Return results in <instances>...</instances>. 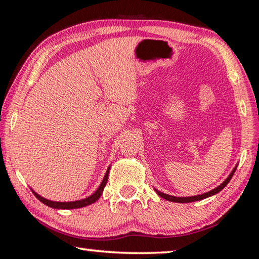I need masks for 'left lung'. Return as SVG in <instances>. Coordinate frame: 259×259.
Listing matches in <instances>:
<instances>
[{
  "mask_svg": "<svg viewBox=\"0 0 259 259\" xmlns=\"http://www.w3.org/2000/svg\"><path fill=\"white\" fill-rule=\"evenodd\" d=\"M235 169H236V166H235V168L233 169V171L231 172V175L228 176L227 179H226L225 181H224L222 185L218 186L217 188H214V189H212V190H210V192L204 193V194H202V195H197V196H192V197H176V196H171V195L164 194V193H162V192H159V190H157V189H155V190H156V193H157L160 197H163V198H165V200L171 201V202H176V203H189V202L200 201V200H203V198H206V197H209V196H212V195L219 193L220 190L225 188V186L228 184V182H230V180L232 179L233 175H234Z\"/></svg>",
  "mask_w": 259,
  "mask_h": 259,
  "instance_id": "8db88e82",
  "label": "left lung"
}]
</instances>
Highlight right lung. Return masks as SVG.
<instances>
[{
    "label": "right lung",
    "instance_id": "obj_1",
    "mask_svg": "<svg viewBox=\"0 0 259 259\" xmlns=\"http://www.w3.org/2000/svg\"><path fill=\"white\" fill-rule=\"evenodd\" d=\"M109 169H110V167L108 168V171H107V173H105V176L103 178V181H102V184L100 185V187L97 188L96 192L93 195H91L90 197L83 198V200L74 201V202H54V201H49V200H46V198H44V197H41L40 195H37L35 192H34V190H32V192L40 202L45 203L46 205H48L50 207H54V209H79V207H83V206L92 204V203H95L101 197L105 185H107V181L109 178Z\"/></svg>",
    "mask_w": 259,
    "mask_h": 259
}]
</instances>
